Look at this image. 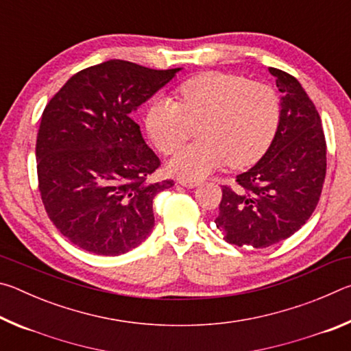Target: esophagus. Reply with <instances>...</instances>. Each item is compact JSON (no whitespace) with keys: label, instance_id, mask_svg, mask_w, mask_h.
I'll list each match as a JSON object with an SVG mask.
<instances>
[{"label":"esophagus","instance_id":"1","mask_svg":"<svg viewBox=\"0 0 351 351\" xmlns=\"http://www.w3.org/2000/svg\"><path fill=\"white\" fill-rule=\"evenodd\" d=\"M178 184H181L182 187L193 189V187H197L199 182L198 181H193V180H186V178H180V180H178Z\"/></svg>","mask_w":351,"mask_h":351}]
</instances>
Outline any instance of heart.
I'll return each mask as SVG.
<instances>
[{
  "label": "heart",
  "mask_w": 351,
  "mask_h": 351,
  "mask_svg": "<svg viewBox=\"0 0 351 351\" xmlns=\"http://www.w3.org/2000/svg\"><path fill=\"white\" fill-rule=\"evenodd\" d=\"M178 99L158 97L147 112V132L164 154H171L199 125L201 141L176 154L171 173L199 181L229 164L245 169L258 161L274 141L282 102L268 83L209 71L181 83Z\"/></svg>",
  "instance_id": "heart-1"
}]
</instances>
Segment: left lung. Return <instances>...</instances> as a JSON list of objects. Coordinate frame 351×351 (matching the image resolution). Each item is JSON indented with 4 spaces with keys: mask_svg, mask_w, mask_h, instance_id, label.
Listing matches in <instances>:
<instances>
[{
    "mask_svg": "<svg viewBox=\"0 0 351 351\" xmlns=\"http://www.w3.org/2000/svg\"><path fill=\"white\" fill-rule=\"evenodd\" d=\"M282 97L277 134L263 158L223 186L215 219L235 246L268 247L297 232L313 215L326 173V142L313 100L295 79L269 68Z\"/></svg>",
    "mask_w": 351,
    "mask_h": 351,
    "instance_id": "left-lung-1",
    "label": "left lung"
}]
</instances>
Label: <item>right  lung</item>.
Returning <instances> with one entry per match:
<instances>
[{
    "instance_id": "add662e5",
    "label": "right lung",
    "mask_w": 351,
    "mask_h": 351,
    "mask_svg": "<svg viewBox=\"0 0 351 351\" xmlns=\"http://www.w3.org/2000/svg\"><path fill=\"white\" fill-rule=\"evenodd\" d=\"M181 68L108 60L82 69L47 102L35 145L38 190L63 237L97 255L139 246L154 226L150 182L161 161L130 114Z\"/></svg>"
}]
</instances>
